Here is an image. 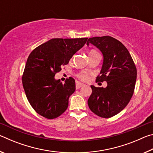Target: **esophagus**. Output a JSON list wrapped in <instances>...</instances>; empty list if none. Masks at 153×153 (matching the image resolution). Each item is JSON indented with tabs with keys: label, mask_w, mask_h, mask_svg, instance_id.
I'll use <instances>...</instances> for the list:
<instances>
[{
	"label": "esophagus",
	"mask_w": 153,
	"mask_h": 153,
	"mask_svg": "<svg viewBox=\"0 0 153 153\" xmlns=\"http://www.w3.org/2000/svg\"><path fill=\"white\" fill-rule=\"evenodd\" d=\"M84 86V84H82V83H80V82H77L76 83V89H79V88H81Z\"/></svg>",
	"instance_id": "esophagus-1"
}]
</instances>
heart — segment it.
<instances>
[{
  "mask_svg": "<svg viewBox=\"0 0 153 153\" xmlns=\"http://www.w3.org/2000/svg\"><path fill=\"white\" fill-rule=\"evenodd\" d=\"M97 53V52L94 51H91L88 53V55H90V54H92V53ZM78 77L81 79H82V80H86L88 78V76H87V75L86 74L82 73V74H79L78 75Z\"/></svg>",
  "mask_w": 153,
  "mask_h": 153,
  "instance_id": "1",
  "label": "heart"
}]
</instances>
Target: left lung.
<instances>
[{"label":"left lung","instance_id":"left-lung-1","mask_svg":"<svg viewBox=\"0 0 153 153\" xmlns=\"http://www.w3.org/2000/svg\"><path fill=\"white\" fill-rule=\"evenodd\" d=\"M103 56L100 76L97 82H107L104 88L90 86L92 92L88 100L90 109L103 118L117 115L125 108L134 94L137 71L129 51L122 43L111 36L90 38Z\"/></svg>","mask_w":153,"mask_h":153}]
</instances>
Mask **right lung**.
<instances>
[{"label":"right lung","mask_w":153,"mask_h":153,"mask_svg":"<svg viewBox=\"0 0 153 153\" xmlns=\"http://www.w3.org/2000/svg\"><path fill=\"white\" fill-rule=\"evenodd\" d=\"M87 39L53 38L36 47L28 56L23 86L31 106L44 117H58L68 107L69 98L76 90L75 79L70 77L63 84L55 76Z\"/></svg>","instance_id":"right-lung-1"}]
</instances>
